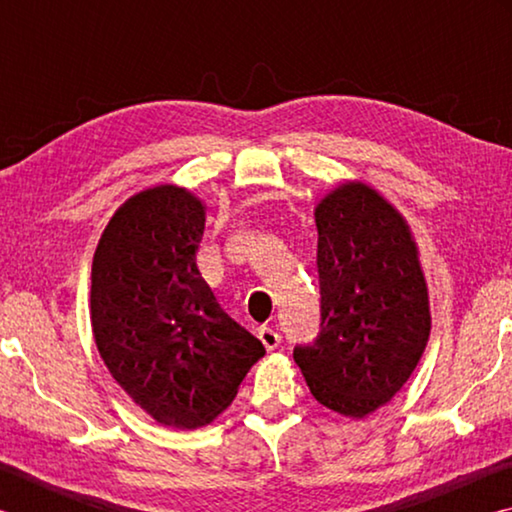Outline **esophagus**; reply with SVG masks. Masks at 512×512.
I'll return each mask as SVG.
<instances>
[{"mask_svg": "<svg viewBox=\"0 0 512 512\" xmlns=\"http://www.w3.org/2000/svg\"><path fill=\"white\" fill-rule=\"evenodd\" d=\"M259 341L264 343V348H266V350H275L277 345H280L282 336L277 334L273 327H262V329H259Z\"/></svg>", "mask_w": 512, "mask_h": 512, "instance_id": "obj_1", "label": "esophagus"}]
</instances>
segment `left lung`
<instances>
[{"instance_id": "obj_1", "label": "left lung", "mask_w": 512, "mask_h": 512, "mask_svg": "<svg viewBox=\"0 0 512 512\" xmlns=\"http://www.w3.org/2000/svg\"><path fill=\"white\" fill-rule=\"evenodd\" d=\"M320 332L293 359L316 400L363 418L393 400L431 332L429 291L409 223L352 180L316 205Z\"/></svg>"}]
</instances>
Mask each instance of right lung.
Instances as JSON below:
<instances>
[{
	"label": "right lung",
	"mask_w": 512,
	"mask_h": 512,
	"mask_svg": "<svg viewBox=\"0 0 512 512\" xmlns=\"http://www.w3.org/2000/svg\"><path fill=\"white\" fill-rule=\"evenodd\" d=\"M205 205L158 185L119 207L92 262L90 318L103 363L155 422L210 424L264 345L216 302L196 266Z\"/></svg>",
	"instance_id": "1"
}]
</instances>
